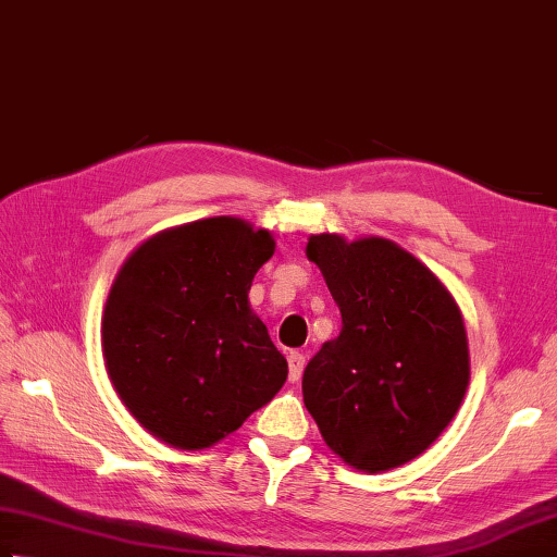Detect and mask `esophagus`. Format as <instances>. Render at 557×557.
<instances>
[{
    "label": "esophagus",
    "instance_id": "esophagus-1",
    "mask_svg": "<svg viewBox=\"0 0 557 557\" xmlns=\"http://www.w3.org/2000/svg\"><path fill=\"white\" fill-rule=\"evenodd\" d=\"M304 369H306V355L300 352H290L288 355V379L290 382H300V376H304Z\"/></svg>",
    "mask_w": 557,
    "mask_h": 557
}]
</instances>
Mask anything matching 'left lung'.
Returning <instances> with one entry per match:
<instances>
[{"label": "left lung", "instance_id": "left-lung-1", "mask_svg": "<svg viewBox=\"0 0 557 557\" xmlns=\"http://www.w3.org/2000/svg\"><path fill=\"white\" fill-rule=\"evenodd\" d=\"M343 330L310 359L304 401L325 445L379 474L425 453L470 386V347L450 290L411 251L384 237L310 234Z\"/></svg>", "mask_w": 557, "mask_h": 557}]
</instances>
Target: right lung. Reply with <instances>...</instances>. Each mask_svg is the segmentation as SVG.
Segmentation results:
<instances>
[{
	"label": "right lung",
	"mask_w": 557,
	"mask_h": 557,
	"mask_svg": "<svg viewBox=\"0 0 557 557\" xmlns=\"http://www.w3.org/2000/svg\"><path fill=\"white\" fill-rule=\"evenodd\" d=\"M273 251L269 230L222 214L156 232L116 271L104 367L120 401L165 445L212 447L286 384V357L249 306Z\"/></svg>",
	"instance_id": "right-lung-1"
}]
</instances>
